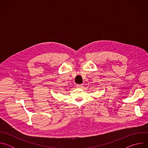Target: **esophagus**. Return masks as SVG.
Returning <instances> with one entry per match:
<instances>
[{
	"label": "esophagus",
	"mask_w": 148,
	"mask_h": 148,
	"mask_svg": "<svg viewBox=\"0 0 148 148\" xmlns=\"http://www.w3.org/2000/svg\"><path fill=\"white\" fill-rule=\"evenodd\" d=\"M77 87L78 88H82L83 87V84H77Z\"/></svg>",
	"instance_id": "esophagus-1"
}]
</instances>
